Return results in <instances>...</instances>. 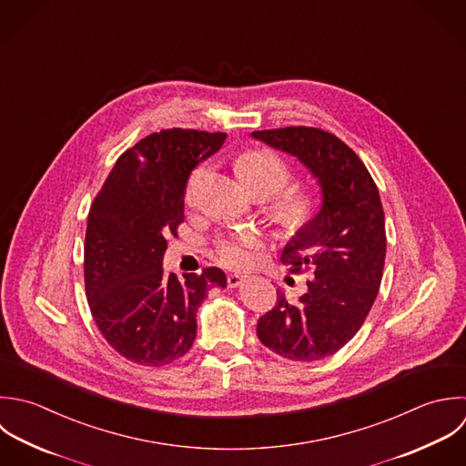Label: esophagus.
I'll return each instance as SVG.
<instances>
[{
  "label": "esophagus",
  "instance_id": "1",
  "mask_svg": "<svg viewBox=\"0 0 466 466\" xmlns=\"http://www.w3.org/2000/svg\"><path fill=\"white\" fill-rule=\"evenodd\" d=\"M243 279H245V276H241V274H230V276L227 278V285H228L230 289H236V287H239V285L243 283Z\"/></svg>",
  "mask_w": 466,
  "mask_h": 466
}]
</instances>
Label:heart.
<instances>
[{
	"label": "heart",
	"instance_id": "b5f03b06",
	"mask_svg": "<svg viewBox=\"0 0 466 466\" xmlns=\"http://www.w3.org/2000/svg\"><path fill=\"white\" fill-rule=\"evenodd\" d=\"M207 165H198L187 177L185 201L196 203L198 187L207 174ZM238 172L245 185L258 196L272 198L279 194L292 179L289 163L270 148H252L245 152L238 161ZM318 214V199L305 188L289 190L272 207V219L278 228L287 236L301 234L314 221ZM259 245V238L252 232H243L230 239L218 241V256L228 267H245L252 259L250 248Z\"/></svg>",
	"mask_w": 466,
	"mask_h": 466
}]
</instances>
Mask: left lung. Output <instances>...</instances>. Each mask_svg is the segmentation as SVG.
Masks as SVG:
<instances>
[{
    "mask_svg": "<svg viewBox=\"0 0 466 466\" xmlns=\"http://www.w3.org/2000/svg\"><path fill=\"white\" fill-rule=\"evenodd\" d=\"M256 139L303 161L318 177L323 205L314 221L285 247L292 274L312 270L298 303L278 292L258 321V338L292 361H318L343 349L365 323L383 278L387 232L380 190L360 156L316 127L252 132Z\"/></svg>",
    "mask_w": 466,
    "mask_h": 466,
    "instance_id": "8db88e82",
    "label": "left lung"
}]
</instances>
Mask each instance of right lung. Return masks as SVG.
Listing matches in <instances>:
<instances>
[{"instance_id":"add662e5","label":"right lung","mask_w":466,"mask_h":466,"mask_svg":"<svg viewBox=\"0 0 466 466\" xmlns=\"http://www.w3.org/2000/svg\"><path fill=\"white\" fill-rule=\"evenodd\" d=\"M225 132L167 128L125 150L96 194L85 234V292L94 323L125 360L163 367L196 339V312L212 287H227L218 267L163 272L167 236L185 219L192 168L218 152Z\"/></svg>"}]
</instances>
